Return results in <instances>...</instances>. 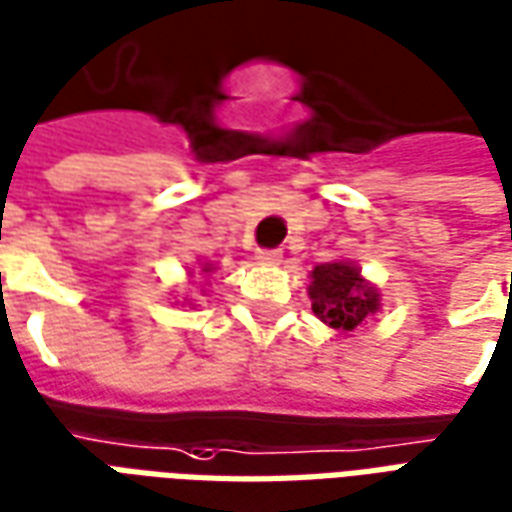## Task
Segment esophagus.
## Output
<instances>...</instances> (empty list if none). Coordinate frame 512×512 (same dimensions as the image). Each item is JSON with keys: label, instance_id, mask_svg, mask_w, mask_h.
I'll return each instance as SVG.
<instances>
[{"label": "esophagus", "instance_id": "1", "mask_svg": "<svg viewBox=\"0 0 512 512\" xmlns=\"http://www.w3.org/2000/svg\"><path fill=\"white\" fill-rule=\"evenodd\" d=\"M255 260L260 266H279L282 263V252L279 249H257Z\"/></svg>", "mask_w": 512, "mask_h": 512}]
</instances>
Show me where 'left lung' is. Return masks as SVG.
Listing matches in <instances>:
<instances>
[{"label": "left lung", "instance_id": "1", "mask_svg": "<svg viewBox=\"0 0 512 512\" xmlns=\"http://www.w3.org/2000/svg\"><path fill=\"white\" fill-rule=\"evenodd\" d=\"M312 312L334 332H354L373 312L381 310L378 290L367 282L354 263H321L312 268Z\"/></svg>", "mask_w": 512, "mask_h": 512}]
</instances>
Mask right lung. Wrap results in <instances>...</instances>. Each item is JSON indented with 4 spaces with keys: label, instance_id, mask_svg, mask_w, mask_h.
<instances>
[{
    "label": "right lung",
    "instance_id": "add662e5",
    "mask_svg": "<svg viewBox=\"0 0 512 512\" xmlns=\"http://www.w3.org/2000/svg\"><path fill=\"white\" fill-rule=\"evenodd\" d=\"M202 271H205V274H208V271H211V266H202Z\"/></svg>",
    "mask_w": 512,
    "mask_h": 512
}]
</instances>
